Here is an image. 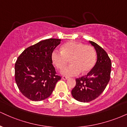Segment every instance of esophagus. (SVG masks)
<instances>
[{"label":"esophagus","mask_w":127,"mask_h":127,"mask_svg":"<svg viewBox=\"0 0 127 127\" xmlns=\"http://www.w3.org/2000/svg\"><path fill=\"white\" fill-rule=\"evenodd\" d=\"M62 79H64V80H67L68 78V77H67V76H63L62 77Z\"/></svg>","instance_id":"1"}]
</instances>
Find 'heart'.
Instances as JSON below:
<instances>
[{"label":"heart","mask_w":127,"mask_h":127,"mask_svg":"<svg viewBox=\"0 0 127 127\" xmlns=\"http://www.w3.org/2000/svg\"><path fill=\"white\" fill-rule=\"evenodd\" d=\"M51 59L59 69L64 67L70 61L71 64L63 68L61 73L66 76H74L91 70L95 63L96 53L91 45L70 41L63 46L62 51L58 49L52 51Z\"/></svg>","instance_id":"obj_1"}]
</instances>
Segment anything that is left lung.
I'll list each match as a JSON object with an SVG mask.
<instances>
[{
  "instance_id": "8db88e82",
  "label": "left lung",
  "mask_w": 127,
  "mask_h": 127,
  "mask_svg": "<svg viewBox=\"0 0 127 127\" xmlns=\"http://www.w3.org/2000/svg\"><path fill=\"white\" fill-rule=\"evenodd\" d=\"M89 42L97 52V62L87 75L76 79V86L72 90L73 98L84 103L95 100L104 91L110 80L112 67L111 60L105 51L95 42Z\"/></svg>"
}]
</instances>
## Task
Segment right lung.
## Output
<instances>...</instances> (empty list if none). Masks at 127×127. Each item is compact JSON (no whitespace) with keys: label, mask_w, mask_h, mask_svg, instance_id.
<instances>
[{"label":"right lung","mask_w":127,"mask_h":127,"mask_svg":"<svg viewBox=\"0 0 127 127\" xmlns=\"http://www.w3.org/2000/svg\"><path fill=\"white\" fill-rule=\"evenodd\" d=\"M61 39H48L26 48L15 64V79L20 92L32 101H41L51 95L61 79L52 65L51 53Z\"/></svg>","instance_id":"add662e5"}]
</instances>
